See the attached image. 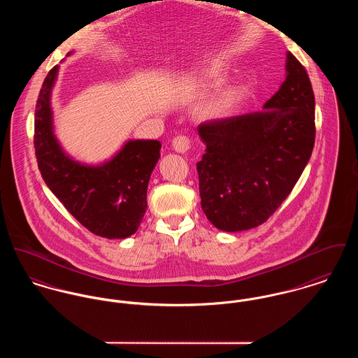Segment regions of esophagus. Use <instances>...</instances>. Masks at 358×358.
<instances>
[{
	"instance_id": "esophagus-1",
	"label": "esophagus",
	"mask_w": 358,
	"mask_h": 358,
	"mask_svg": "<svg viewBox=\"0 0 358 358\" xmlns=\"http://www.w3.org/2000/svg\"><path fill=\"white\" fill-rule=\"evenodd\" d=\"M172 148L175 152L178 153H187L192 150L193 145H192V139L186 135H179L172 141Z\"/></svg>"
}]
</instances>
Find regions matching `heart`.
Masks as SVG:
<instances>
[{"instance_id": "b5f03b06", "label": "heart", "mask_w": 358, "mask_h": 358, "mask_svg": "<svg viewBox=\"0 0 358 358\" xmlns=\"http://www.w3.org/2000/svg\"><path fill=\"white\" fill-rule=\"evenodd\" d=\"M209 78L213 82H220V75L217 72H210ZM248 94L246 87L243 86H235L232 89L227 90L226 93H223L219 98H216L215 101H212L206 108H205V116L209 119H222L228 116L235 108L236 105L245 98Z\"/></svg>"}]
</instances>
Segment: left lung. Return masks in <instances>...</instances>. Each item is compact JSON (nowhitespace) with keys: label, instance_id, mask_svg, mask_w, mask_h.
<instances>
[{"label":"left lung","instance_id":"left-lung-1","mask_svg":"<svg viewBox=\"0 0 358 358\" xmlns=\"http://www.w3.org/2000/svg\"><path fill=\"white\" fill-rule=\"evenodd\" d=\"M287 76L264 110L198 126L201 206L219 229L265 223L292 193L315 146V94L305 66L287 53Z\"/></svg>","mask_w":358,"mask_h":358}]
</instances>
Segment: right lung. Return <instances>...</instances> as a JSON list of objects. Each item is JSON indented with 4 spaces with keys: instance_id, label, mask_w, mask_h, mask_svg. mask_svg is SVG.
<instances>
[{
    "instance_id": "1",
    "label": "right lung",
    "mask_w": 358,
    "mask_h": 358,
    "mask_svg": "<svg viewBox=\"0 0 358 358\" xmlns=\"http://www.w3.org/2000/svg\"><path fill=\"white\" fill-rule=\"evenodd\" d=\"M57 69L56 65L49 71L36 99L34 148L41 175L83 227L108 239L127 238L146 212L148 185L162 143L130 141L99 166H85L66 157L53 135L49 102Z\"/></svg>"
}]
</instances>
